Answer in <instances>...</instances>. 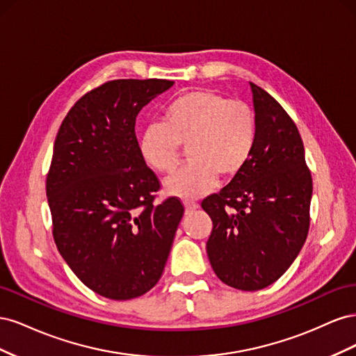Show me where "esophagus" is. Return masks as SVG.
I'll list each match as a JSON object with an SVG mask.
<instances>
[{
    "instance_id": "1",
    "label": "esophagus",
    "mask_w": 356,
    "mask_h": 356,
    "mask_svg": "<svg viewBox=\"0 0 356 356\" xmlns=\"http://www.w3.org/2000/svg\"><path fill=\"white\" fill-rule=\"evenodd\" d=\"M184 207H186V215H188V213H191L193 211H196V209L199 208V204L195 203V202H186Z\"/></svg>"
}]
</instances>
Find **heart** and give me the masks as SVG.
<instances>
[{"instance_id":"1","label":"heart","mask_w":356,"mask_h":356,"mask_svg":"<svg viewBox=\"0 0 356 356\" xmlns=\"http://www.w3.org/2000/svg\"><path fill=\"white\" fill-rule=\"evenodd\" d=\"M257 117L250 105L230 101L212 90L178 96L163 111V124H148L139 136V154L161 174L175 170L181 147L188 163L165 181L172 196L197 199L217 184L218 177L239 175L251 159Z\"/></svg>"}]
</instances>
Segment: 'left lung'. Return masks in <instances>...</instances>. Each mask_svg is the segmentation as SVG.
Returning <instances> with one entry per match:
<instances>
[{"mask_svg": "<svg viewBox=\"0 0 356 356\" xmlns=\"http://www.w3.org/2000/svg\"><path fill=\"white\" fill-rule=\"evenodd\" d=\"M251 84L257 117L252 154L218 195L202 202L212 220L207 252L224 284L257 291L281 277L303 248L312 175L298 129L273 96Z\"/></svg>", "mask_w": 356, "mask_h": 356, "instance_id": "8db88e82", "label": "left lung"}]
</instances>
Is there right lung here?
<instances>
[{
	"mask_svg": "<svg viewBox=\"0 0 356 356\" xmlns=\"http://www.w3.org/2000/svg\"><path fill=\"white\" fill-rule=\"evenodd\" d=\"M170 80H113L74 104L59 127L46 181L53 238L96 294L131 300L163 273L184 207L154 204L160 182L139 154L136 115Z\"/></svg>",
	"mask_w": 356,
	"mask_h": 356,
	"instance_id": "obj_1",
	"label": "right lung"
}]
</instances>
